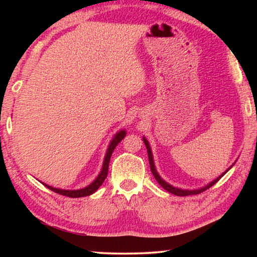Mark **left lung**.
I'll list each match as a JSON object with an SVG mask.
<instances>
[{
	"instance_id": "1",
	"label": "left lung",
	"mask_w": 257,
	"mask_h": 257,
	"mask_svg": "<svg viewBox=\"0 0 257 257\" xmlns=\"http://www.w3.org/2000/svg\"><path fill=\"white\" fill-rule=\"evenodd\" d=\"M143 141H144V143H145V145H146V149H147V154H149V161H150V165H151V171H152V173H153V176H154V178L156 179V181L159 182V184L163 187V188L165 189V190H168L169 193H171V194H173V195H177V196H188V195H197V194H201V193H203V191H205L206 189H208L210 188V187H212L213 185L214 184H216L217 181H219L221 178H222L225 173L228 172V170L225 171L223 175H221L219 178H216L215 180H213L211 184H208L207 186H205V187H203V188H201V189H196V190H184V189H179V188H176V187H172L171 185H169L168 182H165L163 179H161V177L158 175V172H156V170H155V165H154V161H153V155H152V151H151V147H150V144H149V142L146 141V138H143Z\"/></svg>"
}]
</instances>
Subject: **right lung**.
Masks as SVG:
<instances>
[{"instance_id": "right-lung-1", "label": "right lung", "mask_w": 257, "mask_h": 257, "mask_svg": "<svg viewBox=\"0 0 257 257\" xmlns=\"http://www.w3.org/2000/svg\"><path fill=\"white\" fill-rule=\"evenodd\" d=\"M124 136H125V132H124V130H121V132L116 134L115 137L112 139L111 144H110V146H108V149H107L105 159H104L102 171H101V173H99L96 179H95L89 186H87V187H85V188L79 189V190H63V189L53 188V187L47 186L45 184L44 185L47 187V188L51 189L52 191H54V193H58L60 195H63V196H67V197L76 198V197H84V196H89V195H92L93 193H95V191H96L99 188V186L103 184V181L105 180V178L107 177L108 163H110L111 155L113 153V151H114V149L116 147V145H118L119 143L122 141V139L124 138Z\"/></svg>"}]
</instances>
